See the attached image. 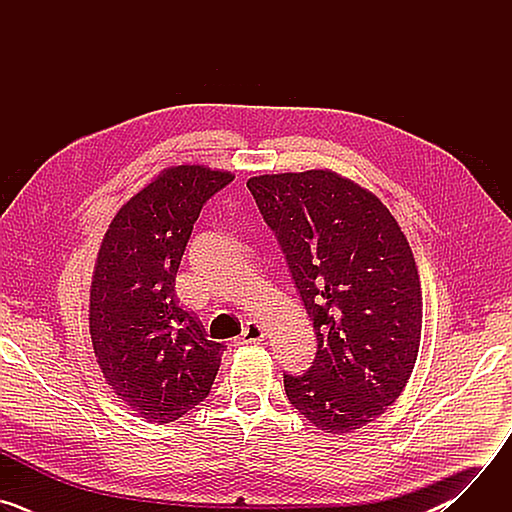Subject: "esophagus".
Wrapping results in <instances>:
<instances>
[{"label": "esophagus", "mask_w": 512, "mask_h": 512, "mask_svg": "<svg viewBox=\"0 0 512 512\" xmlns=\"http://www.w3.org/2000/svg\"><path fill=\"white\" fill-rule=\"evenodd\" d=\"M263 338H265L263 326L257 324V322H247V326L243 328L241 336L237 338V344H239V346H241V344H257V342H261Z\"/></svg>", "instance_id": "1"}]
</instances>
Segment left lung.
Returning <instances> with one entry per match:
<instances>
[{"mask_svg": "<svg viewBox=\"0 0 512 512\" xmlns=\"http://www.w3.org/2000/svg\"><path fill=\"white\" fill-rule=\"evenodd\" d=\"M314 324L310 371L283 375L289 403L326 433L375 421L403 393L421 340V283L389 208L332 170L247 180Z\"/></svg>", "mask_w": 512, "mask_h": 512, "instance_id": "obj_1", "label": "left lung"}]
</instances>
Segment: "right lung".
<instances>
[{
	"instance_id": "1",
	"label": "right lung",
	"mask_w": 512,
	"mask_h": 512,
	"mask_svg": "<svg viewBox=\"0 0 512 512\" xmlns=\"http://www.w3.org/2000/svg\"><path fill=\"white\" fill-rule=\"evenodd\" d=\"M235 174L170 166L113 216L91 281L89 332L99 369L121 403L156 423L210 393L225 346L176 298V273L204 202Z\"/></svg>"
}]
</instances>
